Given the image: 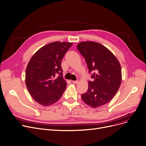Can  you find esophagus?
I'll return each mask as SVG.
<instances>
[{
  "label": "esophagus",
  "instance_id": "esophagus-1",
  "mask_svg": "<svg viewBox=\"0 0 146 146\" xmlns=\"http://www.w3.org/2000/svg\"><path fill=\"white\" fill-rule=\"evenodd\" d=\"M78 82H79L78 80H73L72 81V83L73 84H78Z\"/></svg>",
  "mask_w": 146,
  "mask_h": 146
}]
</instances>
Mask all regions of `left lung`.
Returning a JSON list of instances; mask_svg holds the SVG:
<instances>
[{
	"label": "left lung",
	"instance_id": "left-lung-1",
	"mask_svg": "<svg viewBox=\"0 0 146 146\" xmlns=\"http://www.w3.org/2000/svg\"><path fill=\"white\" fill-rule=\"evenodd\" d=\"M77 48L84 56L92 81L88 82L87 92L82 99L88 106L98 108L108 103L115 97L122 82L120 64L109 49L92 41L82 42Z\"/></svg>",
	"mask_w": 146,
	"mask_h": 146
}]
</instances>
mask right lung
<instances>
[{
	"label": "right lung",
	"instance_id": "right-lung-1",
	"mask_svg": "<svg viewBox=\"0 0 146 146\" xmlns=\"http://www.w3.org/2000/svg\"><path fill=\"white\" fill-rule=\"evenodd\" d=\"M72 45L66 42L50 43L38 50L29 62L26 86L31 97L40 105L54 104L64 93L67 82L62 78L61 63Z\"/></svg>",
	"mask_w": 146,
	"mask_h": 146
}]
</instances>
